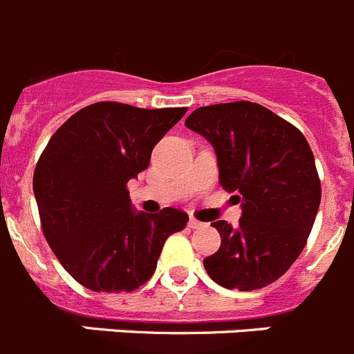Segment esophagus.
<instances>
[{"label":"esophagus","mask_w":354,"mask_h":354,"mask_svg":"<svg viewBox=\"0 0 354 354\" xmlns=\"http://www.w3.org/2000/svg\"><path fill=\"white\" fill-rule=\"evenodd\" d=\"M201 226H203V223H199V221L194 219V217L189 221V228L190 230H198V228H201Z\"/></svg>","instance_id":"34e87169"}]
</instances>
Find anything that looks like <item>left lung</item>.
Here are the masks:
<instances>
[{"mask_svg": "<svg viewBox=\"0 0 354 354\" xmlns=\"http://www.w3.org/2000/svg\"><path fill=\"white\" fill-rule=\"evenodd\" d=\"M185 126L214 146L221 185L242 205L236 228L212 223L221 248L203 260L208 276L224 288L267 287L297 260L321 203L305 135L251 101L196 109Z\"/></svg>", "mask_w": 354, "mask_h": 354, "instance_id": "8db88e82", "label": "left lung"}]
</instances>
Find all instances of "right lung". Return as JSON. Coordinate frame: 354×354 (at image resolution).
Listing matches in <instances>:
<instances>
[{"label":"right lung","mask_w":354,"mask_h":354,"mask_svg":"<svg viewBox=\"0 0 354 354\" xmlns=\"http://www.w3.org/2000/svg\"><path fill=\"white\" fill-rule=\"evenodd\" d=\"M187 109L101 101L53 133L33 173L42 232L58 262L94 292H131L151 278L169 235L187 226L178 208L135 212L128 181Z\"/></svg>","instance_id":"right-lung-1"}]
</instances>
